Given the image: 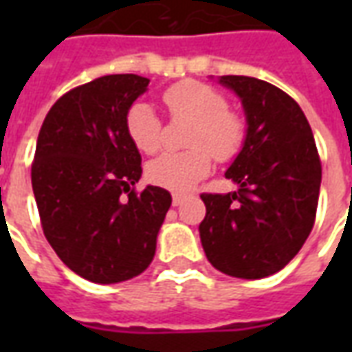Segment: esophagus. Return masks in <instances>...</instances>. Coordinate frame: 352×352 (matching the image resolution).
Instances as JSON below:
<instances>
[{
	"instance_id": "1",
	"label": "esophagus",
	"mask_w": 352,
	"mask_h": 352,
	"mask_svg": "<svg viewBox=\"0 0 352 352\" xmlns=\"http://www.w3.org/2000/svg\"><path fill=\"white\" fill-rule=\"evenodd\" d=\"M184 198H186V196H184V194H179V192H175V194H173V196H171V204H173V206H181V204H183L184 201Z\"/></svg>"
}]
</instances>
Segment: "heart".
<instances>
[{
  "mask_svg": "<svg viewBox=\"0 0 352 352\" xmlns=\"http://www.w3.org/2000/svg\"><path fill=\"white\" fill-rule=\"evenodd\" d=\"M173 118L192 120L188 145L183 153H164L146 166V179L169 190H188L219 162L234 158L245 141V122L219 90L199 80H183L162 94ZM126 130L141 153L154 154L162 146V120L148 103H133L126 115Z\"/></svg>",
  "mask_w": 352,
  "mask_h": 352,
  "instance_id": "b5f03b06",
  "label": "heart"
}]
</instances>
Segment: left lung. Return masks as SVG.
<instances>
[{
    "mask_svg": "<svg viewBox=\"0 0 352 352\" xmlns=\"http://www.w3.org/2000/svg\"><path fill=\"white\" fill-rule=\"evenodd\" d=\"M219 82L241 100L247 133L224 173L237 190L201 194L199 239L219 272L262 279L283 270L309 237L322 168L309 122L288 94L243 75Z\"/></svg>",
    "mask_w": 352,
    "mask_h": 352,
    "instance_id": "8db88e82",
    "label": "left lung"
}]
</instances>
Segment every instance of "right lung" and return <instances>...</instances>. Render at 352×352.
<instances>
[{"mask_svg": "<svg viewBox=\"0 0 352 352\" xmlns=\"http://www.w3.org/2000/svg\"><path fill=\"white\" fill-rule=\"evenodd\" d=\"M146 87L148 79L126 73L73 88L37 138L32 186L45 237L72 272L100 285L145 272L171 206L160 186L131 188L143 169L126 115Z\"/></svg>", "mask_w": 352, "mask_h": 352, "instance_id": "1", "label": "right lung"}]
</instances>
